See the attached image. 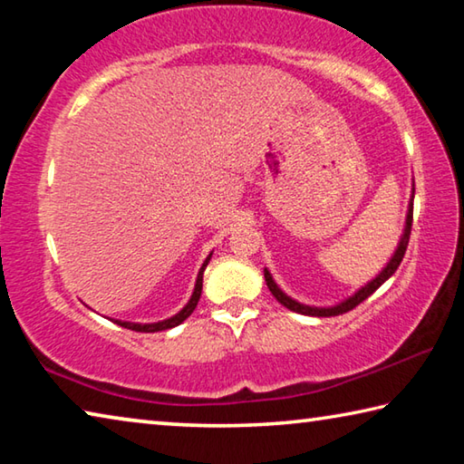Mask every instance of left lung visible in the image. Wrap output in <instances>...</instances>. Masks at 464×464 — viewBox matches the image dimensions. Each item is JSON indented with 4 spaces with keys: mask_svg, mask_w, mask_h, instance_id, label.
Instances as JSON below:
<instances>
[{
    "mask_svg": "<svg viewBox=\"0 0 464 464\" xmlns=\"http://www.w3.org/2000/svg\"><path fill=\"white\" fill-rule=\"evenodd\" d=\"M411 223H413V198H411V202H410V213H407V221H405V231H403V237H401V241H399V246H397V249H395V254H392V257H391V262L387 264V268H384L379 276H376L374 280H371L368 282L366 286H362L358 290L356 295H352L350 298H345L343 303H340V304H335V307H309V304H301V303H296L295 298H290V296H286L285 293H282V290L278 288V285L276 282L272 280V274L268 272V270H264V278H266V285H268V288H270V293L276 296V301L280 303V304H285L286 309H290V311H295V313H301V315H311V317H334V315H342V313H348V311H352L354 307H358L360 303L362 301H366L368 296H371L376 288H379L384 280H389L392 274L397 272V268H399V264H401V260H403V256H405V249H407V243H410V235H411Z\"/></svg>",
    "mask_w": 464,
    "mask_h": 464,
    "instance_id": "left-lung-1",
    "label": "left lung"
}]
</instances>
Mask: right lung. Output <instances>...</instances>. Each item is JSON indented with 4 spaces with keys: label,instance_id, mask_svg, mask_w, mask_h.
Segmentation results:
<instances>
[{
    "label": "right lung",
    "instance_id": "obj_1",
    "mask_svg": "<svg viewBox=\"0 0 464 464\" xmlns=\"http://www.w3.org/2000/svg\"><path fill=\"white\" fill-rule=\"evenodd\" d=\"M210 256H213V254H210ZM210 256L207 257V260H204L202 268H200V272H198V278H196V286H194V293H192V296H190V301H188L186 307H184L182 311H179L178 315L169 317V319H166V321H160V324H145V325H140V324H130V321H119V319H116L114 324H119L121 327L132 329V332H145V334L163 332V329H169V327H176V325L182 324V321H186L188 317L192 315V311L196 309V304H198V298H200V293H202V274H204V268H207V266H208Z\"/></svg>",
    "mask_w": 464,
    "mask_h": 464
}]
</instances>
